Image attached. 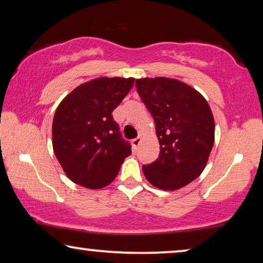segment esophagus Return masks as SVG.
<instances>
[{"mask_svg":"<svg viewBox=\"0 0 263 263\" xmlns=\"http://www.w3.org/2000/svg\"><path fill=\"white\" fill-rule=\"evenodd\" d=\"M140 143H141V138H136L134 140H132V146H133V149L136 151L138 149V147Z\"/></svg>","mask_w":263,"mask_h":263,"instance_id":"obj_1","label":"esophagus"}]
</instances>
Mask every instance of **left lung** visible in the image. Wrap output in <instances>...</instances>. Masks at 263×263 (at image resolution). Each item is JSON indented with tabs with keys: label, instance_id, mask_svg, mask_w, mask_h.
I'll list each match as a JSON object with an SVG mask.
<instances>
[{
	"label": "left lung",
	"instance_id": "left-lung-1",
	"mask_svg": "<svg viewBox=\"0 0 263 263\" xmlns=\"http://www.w3.org/2000/svg\"><path fill=\"white\" fill-rule=\"evenodd\" d=\"M136 89L152 115L160 153L142 171L151 184L176 190L196 179L214 143V118L206 99L184 82L139 79Z\"/></svg>",
	"mask_w": 263,
	"mask_h": 263
}]
</instances>
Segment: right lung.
Returning a JSON list of instances; mask_svg holds the SVG:
<instances>
[{
  "mask_svg": "<svg viewBox=\"0 0 263 263\" xmlns=\"http://www.w3.org/2000/svg\"><path fill=\"white\" fill-rule=\"evenodd\" d=\"M133 85V78H99L61 102L52 122V146L70 181L99 189L117 176L132 147L122 138L112 111Z\"/></svg>",
  "mask_w": 263,
  "mask_h": 263,
  "instance_id": "1",
  "label": "right lung"
}]
</instances>
